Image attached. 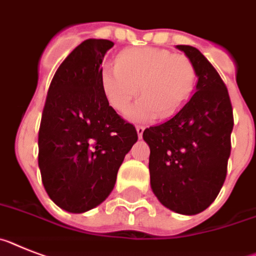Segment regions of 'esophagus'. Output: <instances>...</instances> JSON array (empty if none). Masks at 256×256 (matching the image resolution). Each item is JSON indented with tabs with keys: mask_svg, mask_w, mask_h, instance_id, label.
I'll return each mask as SVG.
<instances>
[{
	"mask_svg": "<svg viewBox=\"0 0 256 256\" xmlns=\"http://www.w3.org/2000/svg\"><path fill=\"white\" fill-rule=\"evenodd\" d=\"M143 132H144L143 126H136V134H138V138H139V139H142V136H143Z\"/></svg>",
	"mask_w": 256,
	"mask_h": 256,
	"instance_id": "34e87169",
	"label": "esophagus"
}]
</instances>
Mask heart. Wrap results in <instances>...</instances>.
<instances>
[{
	"label": "heart",
	"instance_id": "heart-1",
	"mask_svg": "<svg viewBox=\"0 0 256 256\" xmlns=\"http://www.w3.org/2000/svg\"><path fill=\"white\" fill-rule=\"evenodd\" d=\"M106 100L122 112L140 92L143 96L126 110L132 122H148L157 116L170 117L192 95L196 70L182 54L158 48H136L122 51L117 66H106L100 74Z\"/></svg>",
	"mask_w": 256,
	"mask_h": 256
}]
</instances>
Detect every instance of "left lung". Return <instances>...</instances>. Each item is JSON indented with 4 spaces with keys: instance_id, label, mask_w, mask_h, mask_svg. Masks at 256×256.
<instances>
[{
    "instance_id": "1",
    "label": "left lung",
    "mask_w": 256,
    "mask_h": 256,
    "mask_svg": "<svg viewBox=\"0 0 256 256\" xmlns=\"http://www.w3.org/2000/svg\"><path fill=\"white\" fill-rule=\"evenodd\" d=\"M197 76L194 94L166 122L146 128L150 188L162 205L196 215L214 202L226 175L233 112L223 80L193 46L178 45Z\"/></svg>"
}]
</instances>
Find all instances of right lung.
<instances>
[{
	"mask_svg": "<svg viewBox=\"0 0 256 256\" xmlns=\"http://www.w3.org/2000/svg\"><path fill=\"white\" fill-rule=\"evenodd\" d=\"M110 40H86L55 72L38 132V166L51 201L81 214L114 188L117 172L138 140L135 128L110 106L102 63Z\"/></svg>",
	"mask_w": 256,
	"mask_h": 256,
	"instance_id": "obj_1",
	"label": "right lung"
}]
</instances>
